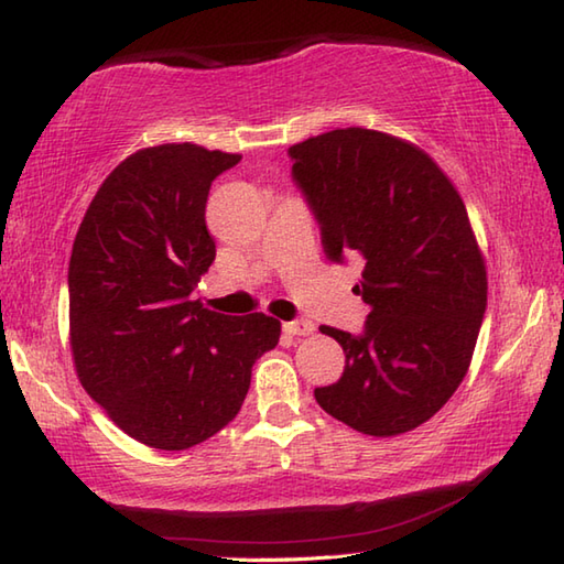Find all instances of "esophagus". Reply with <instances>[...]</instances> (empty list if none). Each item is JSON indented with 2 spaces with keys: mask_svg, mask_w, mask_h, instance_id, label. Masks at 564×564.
Returning <instances> with one entry per match:
<instances>
[{
  "mask_svg": "<svg viewBox=\"0 0 564 564\" xmlns=\"http://www.w3.org/2000/svg\"><path fill=\"white\" fill-rule=\"evenodd\" d=\"M315 325L311 321H289L283 323V333L285 335H313Z\"/></svg>",
  "mask_w": 564,
  "mask_h": 564,
  "instance_id": "obj_1",
  "label": "esophagus"
}]
</instances>
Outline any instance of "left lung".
Wrapping results in <instances>:
<instances>
[{"instance_id": "1", "label": "left lung", "mask_w": 564, "mask_h": 564, "mask_svg": "<svg viewBox=\"0 0 564 564\" xmlns=\"http://www.w3.org/2000/svg\"><path fill=\"white\" fill-rule=\"evenodd\" d=\"M289 155L327 259L360 256L355 293L370 305L362 335L321 325L345 370L315 389L317 404L367 436L412 432L464 382L484 323L488 275L466 204L422 148L389 132L330 130Z\"/></svg>"}]
</instances>
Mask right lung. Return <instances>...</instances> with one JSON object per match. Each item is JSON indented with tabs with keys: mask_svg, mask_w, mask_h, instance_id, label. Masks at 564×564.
Returning <instances> with one entry per match:
<instances>
[{
	"mask_svg": "<svg viewBox=\"0 0 564 564\" xmlns=\"http://www.w3.org/2000/svg\"><path fill=\"white\" fill-rule=\"evenodd\" d=\"M241 155L192 142L132 152L100 184L68 263V335L80 384L135 442L182 452L221 432L273 350L271 315L192 301L217 256L204 209Z\"/></svg>",
	"mask_w": 564,
	"mask_h": 564,
	"instance_id": "obj_1",
	"label": "right lung"
}]
</instances>
